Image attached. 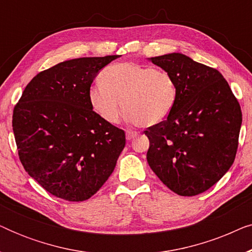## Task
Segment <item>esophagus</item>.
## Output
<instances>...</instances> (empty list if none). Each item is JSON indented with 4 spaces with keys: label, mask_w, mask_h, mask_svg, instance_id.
<instances>
[{
    "label": "esophagus",
    "mask_w": 252,
    "mask_h": 252,
    "mask_svg": "<svg viewBox=\"0 0 252 252\" xmlns=\"http://www.w3.org/2000/svg\"><path fill=\"white\" fill-rule=\"evenodd\" d=\"M136 135H137V133L134 132V130H126V139L128 141L133 140L134 137H136Z\"/></svg>",
    "instance_id": "34e87169"
}]
</instances>
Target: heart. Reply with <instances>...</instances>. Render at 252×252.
<instances>
[{
    "mask_svg": "<svg viewBox=\"0 0 252 252\" xmlns=\"http://www.w3.org/2000/svg\"><path fill=\"white\" fill-rule=\"evenodd\" d=\"M99 82L89 91V102L105 122L111 124L118 122L123 104L132 123L142 127L158 125L171 115L177 101L173 77L150 65L113 64L101 72Z\"/></svg>",
    "mask_w": 252,
    "mask_h": 252,
    "instance_id": "1",
    "label": "heart"
}]
</instances>
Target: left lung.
<instances>
[{"mask_svg":"<svg viewBox=\"0 0 252 252\" xmlns=\"http://www.w3.org/2000/svg\"><path fill=\"white\" fill-rule=\"evenodd\" d=\"M151 62L173 77L178 95L167 119L144 130L150 143L147 160L175 194H202L235 159L242 124L240 103L216 68L179 53Z\"/></svg>","mask_w":252,"mask_h":252,"instance_id":"1","label":"left lung"}]
</instances>
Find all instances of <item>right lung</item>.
Returning a JSON list of instances; mask_svg holds the SVG:
<instances>
[{
    "label": "right lung",
    "mask_w": 252,
    "mask_h": 252,
    "mask_svg": "<svg viewBox=\"0 0 252 252\" xmlns=\"http://www.w3.org/2000/svg\"><path fill=\"white\" fill-rule=\"evenodd\" d=\"M118 57L75 58L40 72L13 109L19 159L58 198H91L111 175L125 147V132L96 113L88 97L99 70Z\"/></svg>",
    "instance_id": "obj_1"
}]
</instances>
